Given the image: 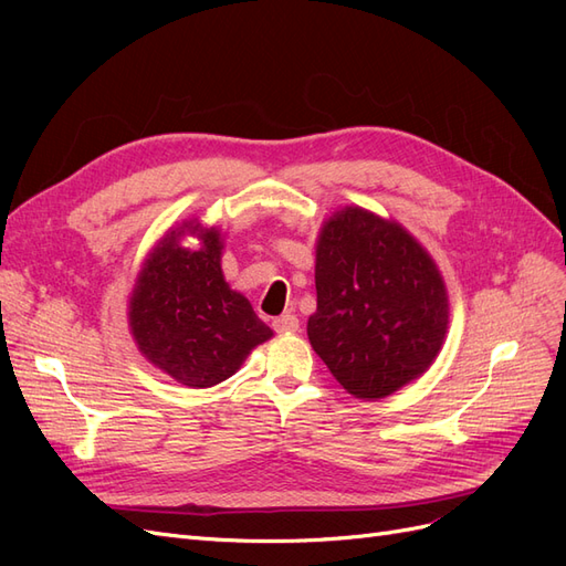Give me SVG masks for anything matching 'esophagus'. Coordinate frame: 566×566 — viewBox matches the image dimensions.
Returning <instances> with one entry per match:
<instances>
[{"instance_id":"obj_1","label":"esophagus","mask_w":566,"mask_h":566,"mask_svg":"<svg viewBox=\"0 0 566 566\" xmlns=\"http://www.w3.org/2000/svg\"><path fill=\"white\" fill-rule=\"evenodd\" d=\"M271 325H273V331H276L279 335H293V333L300 331V321L293 314H283L279 318H273Z\"/></svg>"}]
</instances>
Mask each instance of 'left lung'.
<instances>
[{
    "label": "left lung",
    "instance_id": "1",
    "mask_svg": "<svg viewBox=\"0 0 566 566\" xmlns=\"http://www.w3.org/2000/svg\"><path fill=\"white\" fill-rule=\"evenodd\" d=\"M449 328L441 273L413 235L364 208H342L316 243L314 352L356 399H385L432 366Z\"/></svg>",
    "mask_w": 566,
    "mask_h": 566
}]
</instances>
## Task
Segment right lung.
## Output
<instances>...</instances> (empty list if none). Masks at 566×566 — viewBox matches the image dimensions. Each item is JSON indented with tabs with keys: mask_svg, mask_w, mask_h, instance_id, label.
Instances as JSON below:
<instances>
[{
	"mask_svg": "<svg viewBox=\"0 0 566 566\" xmlns=\"http://www.w3.org/2000/svg\"><path fill=\"white\" fill-rule=\"evenodd\" d=\"M196 234L199 248L180 238ZM221 233L198 219L169 229L146 256L129 297V331L148 361L177 382L205 389L224 382L273 331L221 271Z\"/></svg>",
	"mask_w": 566,
	"mask_h": 566,
	"instance_id": "right-lung-1",
	"label": "right lung"
}]
</instances>
